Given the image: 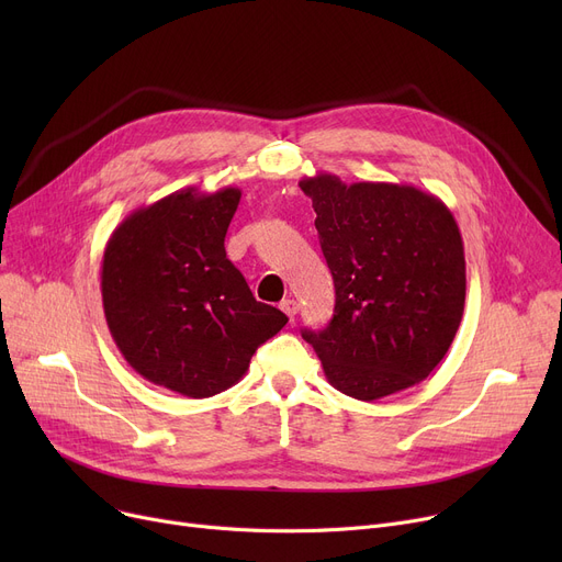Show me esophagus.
I'll list each match as a JSON object with an SVG mask.
<instances>
[{"label":"esophagus","instance_id":"esophagus-1","mask_svg":"<svg viewBox=\"0 0 562 562\" xmlns=\"http://www.w3.org/2000/svg\"><path fill=\"white\" fill-rule=\"evenodd\" d=\"M280 310L286 314V316H296L299 314V303L296 301H293V299H284L282 303H280Z\"/></svg>","mask_w":562,"mask_h":562}]
</instances>
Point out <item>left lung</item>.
Wrapping results in <instances>:
<instances>
[{
	"mask_svg": "<svg viewBox=\"0 0 562 562\" xmlns=\"http://www.w3.org/2000/svg\"><path fill=\"white\" fill-rule=\"evenodd\" d=\"M299 187L335 280L328 328L303 330L328 382L358 401L419 385L464 312V246L451 210L417 187L344 184L330 172Z\"/></svg>",
	"mask_w": 562,
	"mask_h": 562,
	"instance_id": "obj_1",
	"label": "left lung"
}]
</instances>
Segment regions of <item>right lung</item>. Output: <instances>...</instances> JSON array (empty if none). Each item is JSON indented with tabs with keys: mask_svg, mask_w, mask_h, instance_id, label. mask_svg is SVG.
<instances>
[{
	"mask_svg": "<svg viewBox=\"0 0 562 562\" xmlns=\"http://www.w3.org/2000/svg\"><path fill=\"white\" fill-rule=\"evenodd\" d=\"M241 189L175 191L117 225L102 257L106 326L127 364L189 398L239 382L255 350L289 321L255 301L227 259Z\"/></svg>",
	"mask_w": 562,
	"mask_h": 562,
	"instance_id": "1",
	"label": "right lung"
}]
</instances>
